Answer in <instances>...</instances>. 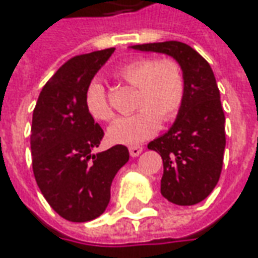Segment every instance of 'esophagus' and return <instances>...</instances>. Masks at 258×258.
<instances>
[{"label":"esophagus","mask_w":258,"mask_h":258,"mask_svg":"<svg viewBox=\"0 0 258 258\" xmlns=\"http://www.w3.org/2000/svg\"><path fill=\"white\" fill-rule=\"evenodd\" d=\"M128 150H130V156H131V157H137V156H140L141 154L143 147H141V146H131Z\"/></svg>","instance_id":"obj_1"}]
</instances>
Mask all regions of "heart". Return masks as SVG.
<instances>
[{
	"mask_svg": "<svg viewBox=\"0 0 258 258\" xmlns=\"http://www.w3.org/2000/svg\"><path fill=\"white\" fill-rule=\"evenodd\" d=\"M118 79L137 88L136 108L133 115L117 118L108 128V139L117 144L136 146L151 139L163 121L173 119L185 101V75L174 59L143 57L121 66ZM85 105L91 117L98 121L111 119L104 85L91 82L85 92Z\"/></svg>",
	"mask_w": 258,
	"mask_h": 258,
	"instance_id": "b5f03b06",
	"label": "heart"
}]
</instances>
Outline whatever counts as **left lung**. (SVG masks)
I'll return each mask as SVG.
<instances>
[{
  "mask_svg": "<svg viewBox=\"0 0 258 258\" xmlns=\"http://www.w3.org/2000/svg\"><path fill=\"white\" fill-rule=\"evenodd\" d=\"M131 49L173 57L185 75V101L173 125L149 143L162 156V195L189 207L202 202L219 180L225 150V115L209 63L180 41L136 44Z\"/></svg>",
  "mask_w": 258,
  "mask_h": 258,
  "instance_id": "left-lung-1",
  "label": "left lung"
}]
</instances>
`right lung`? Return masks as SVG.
I'll list each match as a JSON object with an SVG mask.
<instances>
[{
  "label": "right lung",
  "instance_id": "right-lung-1",
  "mask_svg": "<svg viewBox=\"0 0 258 258\" xmlns=\"http://www.w3.org/2000/svg\"><path fill=\"white\" fill-rule=\"evenodd\" d=\"M114 50L68 60L43 86L33 111V173L49 205L72 222L92 221L104 214L111 183L130 159L122 144L94 153L104 131L85 105L86 88Z\"/></svg>",
  "mask_w": 258,
  "mask_h": 258
}]
</instances>
